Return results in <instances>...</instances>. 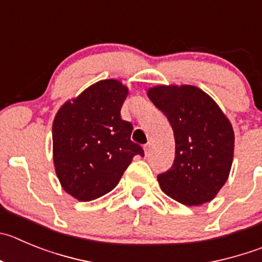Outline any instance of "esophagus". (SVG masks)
<instances>
[{
	"mask_svg": "<svg viewBox=\"0 0 262 262\" xmlns=\"http://www.w3.org/2000/svg\"><path fill=\"white\" fill-rule=\"evenodd\" d=\"M143 150H145L146 156L150 155V152H151V143H147V145L143 146Z\"/></svg>",
	"mask_w": 262,
	"mask_h": 262,
	"instance_id": "34e87169",
	"label": "esophagus"
}]
</instances>
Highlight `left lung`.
Returning <instances> with one entry per match:
<instances>
[{"instance_id":"left-lung-1","label":"left lung","mask_w":262,"mask_h":262,"mask_svg":"<svg viewBox=\"0 0 262 262\" xmlns=\"http://www.w3.org/2000/svg\"><path fill=\"white\" fill-rule=\"evenodd\" d=\"M148 98L169 120L176 141L173 165L158 176L161 190L185 205L211 202L233 164L234 130L216 102L191 85H159Z\"/></svg>"}]
</instances>
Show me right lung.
<instances>
[{
    "instance_id": "right-lung-1",
    "label": "right lung",
    "mask_w": 262,
    "mask_h": 262,
    "mask_svg": "<svg viewBox=\"0 0 262 262\" xmlns=\"http://www.w3.org/2000/svg\"><path fill=\"white\" fill-rule=\"evenodd\" d=\"M126 95L128 88L120 81L102 80L55 115L54 167L64 191L80 202L114 190L133 156H145L130 139L133 125L120 115Z\"/></svg>"
}]
</instances>
